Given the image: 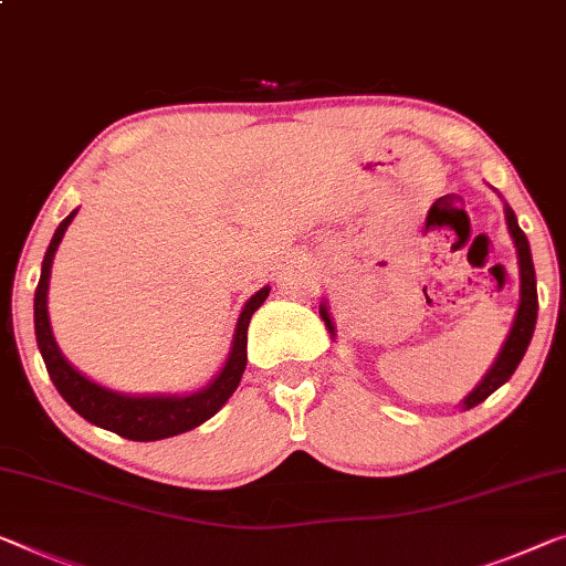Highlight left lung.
Returning a JSON list of instances; mask_svg holds the SVG:
<instances>
[{"instance_id": "obj_1", "label": "left lung", "mask_w": 566, "mask_h": 566, "mask_svg": "<svg viewBox=\"0 0 566 566\" xmlns=\"http://www.w3.org/2000/svg\"><path fill=\"white\" fill-rule=\"evenodd\" d=\"M505 223H509V233L513 243H516V254H518V274H521V302H518V312H516V319H513V327L509 337H505L503 348L499 353V358H495V364L491 366V370L483 376V381H480L475 389H472L465 399L460 401L462 409H472L478 407L480 401H485L488 396L493 391H499L501 386L509 381L513 376V370L518 368L521 358H524V353L531 343V335H534V327H536V312H538V297H536V272H534V259H531V249H528V239L526 233L518 229V221H516V213H513L509 202H505ZM319 317H323V323L327 327V333L335 337V325L331 319V312H327V305L323 302L319 305Z\"/></svg>"}]
</instances>
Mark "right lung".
Segmentation results:
<instances>
[{"label": "right lung", "mask_w": 566, "mask_h": 566, "mask_svg": "<svg viewBox=\"0 0 566 566\" xmlns=\"http://www.w3.org/2000/svg\"><path fill=\"white\" fill-rule=\"evenodd\" d=\"M78 213V208L73 210L65 221L57 226L53 233V241L42 259V272L35 290V337L40 356L45 360L50 381L55 384L57 394L67 401V407L73 411L108 432H116L119 437L134 442H155L165 440V437H175L190 429L200 427L202 421H208L231 399L235 386L241 384L243 368H247V331L251 323V315L264 305L272 286H261V290L243 305L239 323H235L231 353L226 358L223 368L218 370V376L208 386H202L196 394H155V396H132L106 389L91 381L67 364L65 356L57 348L53 331H50V317H48V284H50V269H53V259L57 251V243L63 241L65 229Z\"/></svg>", "instance_id": "1"}]
</instances>
